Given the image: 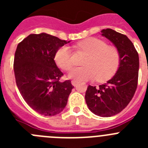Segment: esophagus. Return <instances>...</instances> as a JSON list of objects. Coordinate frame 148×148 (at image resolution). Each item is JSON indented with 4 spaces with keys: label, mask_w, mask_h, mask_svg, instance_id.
<instances>
[{
    "label": "esophagus",
    "mask_w": 148,
    "mask_h": 148,
    "mask_svg": "<svg viewBox=\"0 0 148 148\" xmlns=\"http://www.w3.org/2000/svg\"><path fill=\"white\" fill-rule=\"evenodd\" d=\"M71 83H72V84H73V85L74 86V87H75V86L77 85V84H78V82H75V81H72Z\"/></svg>",
    "instance_id": "1"
}]
</instances>
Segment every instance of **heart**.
<instances>
[{"mask_svg": "<svg viewBox=\"0 0 148 148\" xmlns=\"http://www.w3.org/2000/svg\"><path fill=\"white\" fill-rule=\"evenodd\" d=\"M75 47L88 56L84 62V66L70 70V78L77 81L96 78L99 82H104L110 78L118 70L121 55L115 46L108 45L106 41L97 38H88L81 40ZM55 61L62 70H70L73 64L70 48L66 46L60 47L55 54Z\"/></svg>", "mask_w": 148, "mask_h": 148, "instance_id": "obj_1", "label": "heart"}]
</instances>
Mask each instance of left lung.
Returning a JSON list of instances; mask_svg holds the SVG:
<instances>
[{"label":"left lung","instance_id":"8db88e82","mask_svg":"<svg viewBox=\"0 0 148 148\" xmlns=\"http://www.w3.org/2000/svg\"><path fill=\"white\" fill-rule=\"evenodd\" d=\"M121 55V61L114 76L98 87L89 85L85 94L87 105L91 112L101 117L119 113L130 103L138 84L139 59L135 47L125 35L111 29L101 31Z\"/></svg>","mask_w":148,"mask_h":148}]
</instances>
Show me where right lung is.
I'll return each mask as SVG.
<instances>
[{"label":"right lung","instance_id":"right-lung-1","mask_svg":"<svg viewBox=\"0 0 148 148\" xmlns=\"http://www.w3.org/2000/svg\"><path fill=\"white\" fill-rule=\"evenodd\" d=\"M70 41L47 33L31 34L18 44L14 58L17 87L30 108L53 116L62 112L73 88L60 82L63 73L54 61L56 51Z\"/></svg>","mask_w":148,"mask_h":148}]
</instances>
